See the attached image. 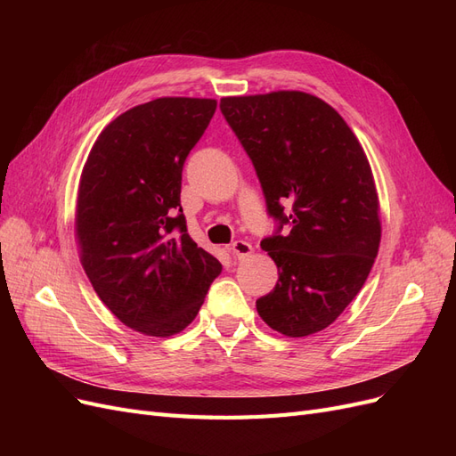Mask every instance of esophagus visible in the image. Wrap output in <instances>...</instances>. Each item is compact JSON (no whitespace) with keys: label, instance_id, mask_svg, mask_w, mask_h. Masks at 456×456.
I'll list each match as a JSON object with an SVG mask.
<instances>
[{"label":"esophagus","instance_id":"esophagus-1","mask_svg":"<svg viewBox=\"0 0 456 456\" xmlns=\"http://www.w3.org/2000/svg\"><path fill=\"white\" fill-rule=\"evenodd\" d=\"M230 249H232V253L236 258H245V256H249L253 253V245L243 241V240H238V241L232 243Z\"/></svg>","mask_w":456,"mask_h":456}]
</instances>
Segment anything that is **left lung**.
I'll return each instance as SVG.
<instances>
[{
  "label": "left lung",
  "instance_id": "left-lung-1",
  "mask_svg": "<svg viewBox=\"0 0 456 456\" xmlns=\"http://www.w3.org/2000/svg\"><path fill=\"white\" fill-rule=\"evenodd\" d=\"M220 112L278 223L260 247L280 280L256 312L281 335L317 333L360 293L379 253V198L365 151L337 110L308 93L228 96Z\"/></svg>",
  "mask_w": 456,
  "mask_h": 456
}]
</instances>
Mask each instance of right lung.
Here are the masks:
<instances>
[{"label": "right lung", "mask_w": 456, "mask_h": 456, "mask_svg": "<svg viewBox=\"0 0 456 456\" xmlns=\"http://www.w3.org/2000/svg\"><path fill=\"white\" fill-rule=\"evenodd\" d=\"M216 110L211 99H156L101 133L81 173V265L121 323L171 337L198 315L223 265L190 238L183 167Z\"/></svg>", "instance_id": "1"}]
</instances>
